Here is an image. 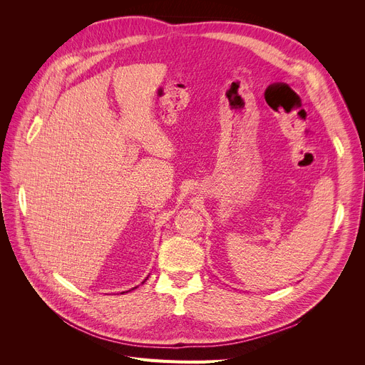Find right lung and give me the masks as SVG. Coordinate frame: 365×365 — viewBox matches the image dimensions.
<instances>
[{
    "label": "right lung",
    "mask_w": 365,
    "mask_h": 365,
    "mask_svg": "<svg viewBox=\"0 0 365 365\" xmlns=\"http://www.w3.org/2000/svg\"><path fill=\"white\" fill-rule=\"evenodd\" d=\"M146 279H148V277H146ZM146 279H145V281H146ZM145 281H143V282H145ZM143 282H142V284H143ZM134 289H136V287H134ZM134 289H131V290H134ZM131 290H128V292H131ZM128 292H123V293H128ZM123 293H121V294H123Z\"/></svg>",
    "instance_id": "right-lung-1"
}]
</instances>
